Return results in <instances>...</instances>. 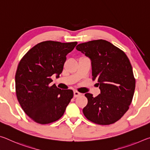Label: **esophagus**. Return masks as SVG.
<instances>
[{
  "label": "esophagus",
  "mask_w": 150,
  "mask_h": 150,
  "mask_svg": "<svg viewBox=\"0 0 150 150\" xmlns=\"http://www.w3.org/2000/svg\"><path fill=\"white\" fill-rule=\"evenodd\" d=\"M73 94H74V97H77V96H80L81 95V93H79L78 91H74V92H73Z\"/></svg>",
  "instance_id": "1"
}]
</instances>
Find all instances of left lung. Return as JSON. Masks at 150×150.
<instances>
[{
    "label": "left lung",
    "mask_w": 150,
    "mask_h": 150,
    "mask_svg": "<svg viewBox=\"0 0 150 150\" xmlns=\"http://www.w3.org/2000/svg\"><path fill=\"white\" fill-rule=\"evenodd\" d=\"M76 49L91 59L93 80H97L100 90L96 97L85 94L88 103L83 114L100 125L116 122L128 110L135 90L130 60L123 51L104 40L82 43Z\"/></svg>",
    "instance_id": "obj_1"
}]
</instances>
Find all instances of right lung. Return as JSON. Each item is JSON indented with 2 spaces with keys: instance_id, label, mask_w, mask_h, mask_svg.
<instances>
[{
  "instance_id": "right-lung-1",
  "label": "right lung",
  "mask_w": 150,
  "mask_h": 150,
  "mask_svg": "<svg viewBox=\"0 0 150 150\" xmlns=\"http://www.w3.org/2000/svg\"><path fill=\"white\" fill-rule=\"evenodd\" d=\"M77 44L43 42L20 62L15 75L17 98L24 112L35 122L46 124L59 120L73 98L72 90H62L50 83L53 75L59 77L66 55Z\"/></svg>"
}]
</instances>
